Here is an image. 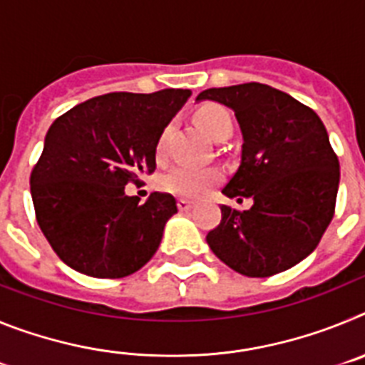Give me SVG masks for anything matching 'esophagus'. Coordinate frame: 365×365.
<instances>
[{"label":"esophagus","instance_id":"1","mask_svg":"<svg viewBox=\"0 0 365 365\" xmlns=\"http://www.w3.org/2000/svg\"><path fill=\"white\" fill-rule=\"evenodd\" d=\"M177 206H179V212H188L193 208V202L186 201V199H179V201H177Z\"/></svg>","mask_w":365,"mask_h":365}]
</instances>
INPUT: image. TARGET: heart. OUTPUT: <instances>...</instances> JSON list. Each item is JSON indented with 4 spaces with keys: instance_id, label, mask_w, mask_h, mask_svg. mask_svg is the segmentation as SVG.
<instances>
[{
    "instance_id": "1",
    "label": "heart",
    "mask_w": 365,
    "mask_h": 365,
    "mask_svg": "<svg viewBox=\"0 0 365 365\" xmlns=\"http://www.w3.org/2000/svg\"><path fill=\"white\" fill-rule=\"evenodd\" d=\"M195 122L199 124L202 131H205L212 140H221V138L228 137L234 130V120L232 115L219 104H202L197 108L195 115H193ZM172 128L168 125L160 133L159 140H157V157H164L166 155L168 137H170ZM221 179V172L214 166H177L172 172H168L160 179V188L168 193L179 195V197L195 199L201 197L208 192L212 185H215Z\"/></svg>"
}]
</instances>
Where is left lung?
<instances>
[{"mask_svg": "<svg viewBox=\"0 0 365 365\" xmlns=\"http://www.w3.org/2000/svg\"><path fill=\"white\" fill-rule=\"evenodd\" d=\"M197 100L235 113L241 163L222 193L254 201L243 212L222 205L208 247L248 278L291 269L318 247L334 215L340 164L324 122L291 95L257 82L212 87Z\"/></svg>", "mask_w": 365, "mask_h": 365, "instance_id": "left-lung-1", "label": "left lung"}]
</instances>
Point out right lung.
Wrapping results in <instances>:
<instances>
[{"instance_id": "right-lung-1", "label": "right lung", "mask_w": 365, "mask_h": 365, "mask_svg": "<svg viewBox=\"0 0 365 365\" xmlns=\"http://www.w3.org/2000/svg\"><path fill=\"white\" fill-rule=\"evenodd\" d=\"M190 95L108 93L53 122L32 168L31 195L41 232L71 269L124 278L157 252L175 199L153 192L140 205L124 188L155 172L157 140Z\"/></svg>"}]
</instances>
